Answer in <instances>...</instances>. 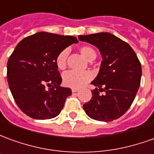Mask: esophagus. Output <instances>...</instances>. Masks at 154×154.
<instances>
[{"mask_svg": "<svg viewBox=\"0 0 154 154\" xmlns=\"http://www.w3.org/2000/svg\"><path fill=\"white\" fill-rule=\"evenodd\" d=\"M78 91H79V89H77V88H72V92H77Z\"/></svg>", "mask_w": 154, "mask_h": 154, "instance_id": "1", "label": "esophagus"}]
</instances>
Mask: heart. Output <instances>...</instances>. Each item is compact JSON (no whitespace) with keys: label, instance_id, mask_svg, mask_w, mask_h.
Returning a JSON list of instances; mask_svg holds the SVG:
<instances>
[{"label":"heart","instance_id":"b5f03b06","mask_svg":"<svg viewBox=\"0 0 154 154\" xmlns=\"http://www.w3.org/2000/svg\"><path fill=\"white\" fill-rule=\"evenodd\" d=\"M79 52L87 60H92L96 57V51L90 46L83 45L79 48ZM67 49L62 50L55 58V63L59 70H64L67 66ZM92 74L90 72H75L68 71L63 75V82L67 87L71 88H80L91 80Z\"/></svg>","mask_w":154,"mask_h":154}]
</instances>
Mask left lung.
I'll return each mask as SVG.
<instances>
[{
    "mask_svg": "<svg viewBox=\"0 0 154 154\" xmlns=\"http://www.w3.org/2000/svg\"><path fill=\"white\" fill-rule=\"evenodd\" d=\"M79 40L98 48L103 58L100 72L91 82L97 88L91 91L92 97L84 104L83 110L99 121L118 119L131 106L140 86L139 58L126 42L110 33L80 35Z\"/></svg>",
    "mask_w": 154,
    "mask_h": 154,
    "instance_id": "1",
    "label": "left lung"
}]
</instances>
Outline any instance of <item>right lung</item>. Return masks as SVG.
<instances>
[{"instance_id": "1", "label": "right lung", "mask_w": 154, "mask_h": 154, "mask_svg": "<svg viewBox=\"0 0 154 154\" xmlns=\"http://www.w3.org/2000/svg\"><path fill=\"white\" fill-rule=\"evenodd\" d=\"M77 42L73 36L38 32L17 44L7 63V82L15 103L27 116L52 119L63 110L72 91L60 86L55 58Z\"/></svg>"}]
</instances>
